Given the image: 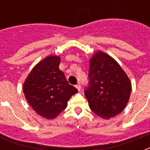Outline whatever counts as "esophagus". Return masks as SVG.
I'll list each match as a JSON object with an SVG mask.
<instances>
[{
    "mask_svg": "<svg viewBox=\"0 0 150 150\" xmlns=\"http://www.w3.org/2000/svg\"><path fill=\"white\" fill-rule=\"evenodd\" d=\"M75 87L77 88V89H78V90H79V91H80V89H81V85H80L79 83L76 85V86H75Z\"/></svg>",
    "mask_w": 150,
    "mask_h": 150,
    "instance_id": "1",
    "label": "esophagus"
}]
</instances>
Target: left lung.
I'll use <instances>...</instances> for the list:
<instances>
[{"label": "left lung", "instance_id": "8db88e82", "mask_svg": "<svg viewBox=\"0 0 150 150\" xmlns=\"http://www.w3.org/2000/svg\"><path fill=\"white\" fill-rule=\"evenodd\" d=\"M88 79L84 93L92 111L105 119L120 114L129 100L132 85L117 62L97 52L89 62Z\"/></svg>", "mask_w": 150, "mask_h": 150}]
</instances>
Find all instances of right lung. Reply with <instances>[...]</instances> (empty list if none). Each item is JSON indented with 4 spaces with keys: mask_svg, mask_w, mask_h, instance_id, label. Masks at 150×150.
<instances>
[{
    "mask_svg": "<svg viewBox=\"0 0 150 150\" xmlns=\"http://www.w3.org/2000/svg\"><path fill=\"white\" fill-rule=\"evenodd\" d=\"M60 61L57 56L43 59L34 67L23 85L27 102L39 115L47 119L58 116L78 92L59 69Z\"/></svg>",
    "mask_w": 150,
    "mask_h": 150,
    "instance_id": "right-lung-1",
    "label": "right lung"
}]
</instances>
